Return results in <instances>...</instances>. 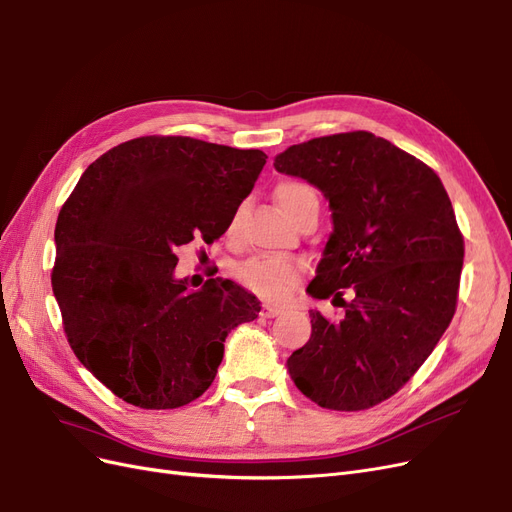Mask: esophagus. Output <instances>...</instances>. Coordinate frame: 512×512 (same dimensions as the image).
I'll return each instance as SVG.
<instances>
[{
    "label": "esophagus",
    "mask_w": 512,
    "mask_h": 512,
    "mask_svg": "<svg viewBox=\"0 0 512 512\" xmlns=\"http://www.w3.org/2000/svg\"><path fill=\"white\" fill-rule=\"evenodd\" d=\"M283 312H285V308L274 306V304H263V308H261V315L266 319H274L278 315H283Z\"/></svg>",
    "instance_id": "1"
}]
</instances>
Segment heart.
Here are the masks:
<instances>
[{"label":"heart","instance_id":"b5f03b06","mask_svg":"<svg viewBox=\"0 0 512 512\" xmlns=\"http://www.w3.org/2000/svg\"><path fill=\"white\" fill-rule=\"evenodd\" d=\"M274 197L278 206L293 221L298 217L304 204L312 197H317L308 185L300 183V180H285L278 183L274 189ZM238 225V214H234L229 221V232H234ZM306 272V263L300 259H287V257H253L249 261L240 263L234 270V276L238 283L259 298L280 302L302 283Z\"/></svg>","mask_w":512,"mask_h":512}]
</instances>
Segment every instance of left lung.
Masks as SVG:
<instances>
[{
    "mask_svg": "<svg viewBox=\"0 0 512 512\" xmlns=\"http://www.w3.org/2000/svg\"><path fill=\"white\" fill-rule=\"evenodd\" d=\"M274 168L329 200L334 232L306 291L344 308L340 321L310 310L291 381L321 408H372L410 381L455 315L464 236L449 195L430 166L370 131L293 144Z\"/></svg>",
    "mask_w": 512,
    "mask_h": 512,
    "instance_id": "8db88e82",
    "label": "left lung"
}]
</instances>
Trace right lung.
Listing matches in <instances>:
<instances>
[{"label": "right lung", "mask_w": 512, "mask_h": 512, "mask_svg": "<svg viewBox=\"0 0 512 512\" xmlns=\"http://www.w3.org/2000/svg\"><path fill=\"white\" fill-rule=\"evenodd\" d=\"M268 155L187 136L110 148L61 206L51 274L74 355L117 398L146 410L185 406L212 385L223 342L259 315L232 280L191 291L176 249L212 244L255 187Z\"/></svg>", "instance_id": "right-lung-1"}]
</instances>
